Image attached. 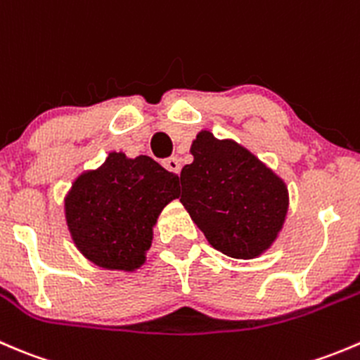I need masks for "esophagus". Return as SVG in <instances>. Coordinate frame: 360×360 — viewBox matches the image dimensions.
<instances>
[{"label": "esophagus", "instance_id": "obj_1", "mask_svg": "<svg viewBox=\"0 0 360 360\" xmlns=\"http://www.w3.org/2000/svg\"><path fill=\"white\" fill-rule=\"evenodd\" d=\"M162 166H165V168L168 169V172H172V173H180V168H181L179 158L165 159V161H162Z\"/></svg>", "mask_w": 360, "mask_h": 360}]
</instances>
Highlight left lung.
Returning a JSON list of instances; mask_svg holds the SVG:
<instances>
[{
	"label": "left lung",
	"instance_id": "8db88e82",
	"mask_svg": "<svg viewBox=\"0 0 360 360\" xmlns=\"http://www.w3.org/2000/svg\"><path fill=\"white\" fill-rule=\"evenodd\" d=\"M194 161L180 173L181 205L213 248L254 259L271 247L285 222L289 192L280 176L233 140L201 131Z\"/></svg>",
	"mask_w": 360,
	"mask_h": 360
}]
</instances>
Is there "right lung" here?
<instances>
[{
	"instance_id": "add662e5",
	"label": "right lung",
	"mask_w": 360,
	"mask_h": 360,
	"mask_svg": "<svg viewBox=\"0 0 360 360\" xmlns=\"http://www.w3.org/2000/svg\"><path fill=\"white\" fill-rule=\"evenodd\" d=\"M179 176L148 155L112 152L73 181L64 199L68 229L96 266L134 271L145 262L159 213L179 198Z\"/></svg>"
}]
</instances>
